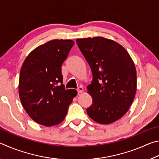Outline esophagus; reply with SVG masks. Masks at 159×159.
<instances>
[{"label": "esophagus", "mask_w": 159, "mask_h": 159, "mask_svg": "<svg viewBox=\"0 0 159 159\" xmlns=\"http://www.w3.org/2000/svg\"><path fill=\"white\" fill-rule=\"evenodd\" d=\"M77 91H78V93H81L83 91V88L82 87V86H80V87L78 88L77 89Z\"/></svg>", "instance_id": "obj_1"}]
</instances>
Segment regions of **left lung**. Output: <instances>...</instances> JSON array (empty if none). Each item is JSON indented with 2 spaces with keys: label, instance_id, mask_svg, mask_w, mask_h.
Segmentation results:
<instances>
[{
  "label": "left lung",
  "instance_id": "1",
  "mask_svg": "<svg viewBox=\"0 0 159 159\" xmlns=\"http://www.w3.org/2000/svg\"><path fill=\"white\" fill-rule=\"evenodd\" d=\"M93 79L88 86L93 104L86 109L93 120L109 124L124 116L137 90L136 69L122 45L103 37L77 39Z\"/></svg>",
  "mask_w": 159,
  "mask_h": 159
}]
</instances>
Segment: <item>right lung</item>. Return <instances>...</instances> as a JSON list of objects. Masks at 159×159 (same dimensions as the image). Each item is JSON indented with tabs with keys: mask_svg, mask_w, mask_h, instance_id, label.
<instances>
[{
	"mask_svg": "<svg viewBox=\"0 0 159 159\" xmlns=\"http://www.w3.org/2000/svg\"><path fill=\"white\" fill-rule=\"evenodd\" d=\"M74 45L71 40H52L31 51L21 66L19 80L21 103L35 122L45 126L63 121L77 95L65 90L61 65Z\"/></svg>",
	"mask_w": 159,
	"mask_h": 159,
	"instance_id": "right-lung-1",
	"label": "right lung"
}]
</instances>
